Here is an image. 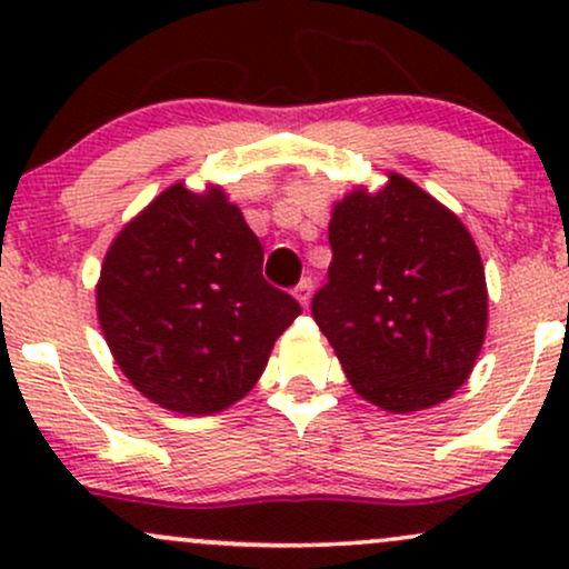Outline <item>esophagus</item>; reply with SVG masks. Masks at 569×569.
<instances>
[{"label":"esophagus","instance_id":"esophagus-1","mask_svg":"<svg viewBox=\"0 0 569 569\" xmlns=\"http://www.w3.org/2000/svg\"><path fill=\"white\" fill-rule=\"evenodd\" d=\"M310 293H312V278H302L297 283V289H293V297L299 299V305L307 307L310 305Z\"/></svg>","mask_w":569,"mask_h":569}]
</instances>
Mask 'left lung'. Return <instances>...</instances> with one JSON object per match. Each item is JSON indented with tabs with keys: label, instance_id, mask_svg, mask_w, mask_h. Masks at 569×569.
Listing matches in <instances>:
<instances>
[{
	"label": "left lung",
	"instance_id": "left-lung-1",
	"mask_svg": "<svg viewBox=\"0 0 569 569\" xmlns=\"http://www.w3.org/2000/svg\"><path fill=\"white\" fill-rule=\"evenodd\" d=\"M329 246L312 318L352 388L398 415L452 396L487 331L485 267L462 221L390 173L377 194L337 202Z\"/></svg>",
	"mask_w": 569,
	"mask_h": 569
}]
</instances>
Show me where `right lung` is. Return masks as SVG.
I'll return each instance as SVG.
<instances>
[{"label":"right lung","instance_id":"add662e5","mask_svg":"<svg viewBox=\"0 0 569 569\" xmlns=\"http://www.w3.org/2000/svg\"><path fill=\"white\" fill-rule=\"evenodd\" d=\"M262 262V243L221 189L173 184L117 234L98 321L136 390L179 415H213L253 388L302 312L267 283Z\"/></svg>","mask_w":569,"mask_h":569}]
</instances>
